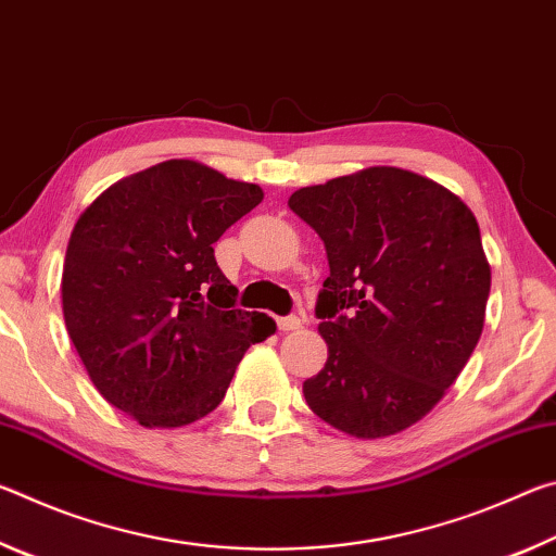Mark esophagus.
<instances>
[{"mask_svg":"<svg viewBox=\"0 0 556 556\" xmlns=\"http://www.w3.org/2000/svg\"><path fill=\"white\" fill-rule=\"evenodd\" d=\"M304 324V318L301 316H285V318H277V326L279 331H296Z\"/></svg>","mask_w":556,"mask_h":556,"instance_id":"34e87169","label":"esophagus"}]
</instances>
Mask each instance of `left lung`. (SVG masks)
<instances>
[{"label":"left lung","instance_id":"obj_1","mask_svg":"<svg viewBox=\"0 0 556 556\" xmlns=\"http://www.w3.org/2000/svg\"><path fill=\"white\" fill-rule=\"evenodd\" d=\"M289 208L324 240V370L304 382L316 417L348 437L417 425L466 368L485 324L491 265L468 205L437 181L370 166L299 188Z\"/></svg>","mask_w":556,"mask_h":556}]
</instances>
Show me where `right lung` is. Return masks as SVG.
<instances>
[{"label":"right lung","instance_id":"right-lung-1","mask_svg":"<svg viewBox=\"0 0 556 556\" xmlns=\"http://www.w3.org/2000/svg\"><path fill=\"white\" fill-rule=\"evenodd\" d=\"M257 184L168 159L102 191L71 232L61 299L90 382L147 429L211 414L250 345L277 331L235 308L213 242L262 203Z\"/></svg>","mask_w":556,"mask_h":556}]
</instances>
